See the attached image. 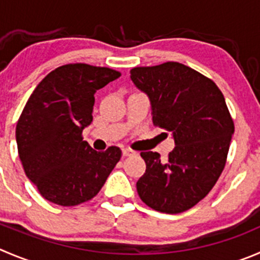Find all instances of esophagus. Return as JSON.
Returning <instances> with one entry per match:
<instances>
[{
	"instance_id": "34e87169",
	"label": "esophagus",
	"mask_w": 260,
	"mask_h": 260,
	"mask_svg": "<svg viewBox=\"0 0 260 260\" xmlns=\"http://www.w3.org/2000/svg\"><path fill=\"white\" fill-rule=\"evenodd\" d=\"M133 154H135L134 150L128 149V148H123V149H122V155H123V157H128V155H133Z\"/></svg>"
}]
</instances>
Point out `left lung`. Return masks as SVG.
<instances>
[{
    "label": "left lung",
    "instance_id": "obj_1",
    "mask_svg": "<svg viewBox=\"0 0 260 260\" xmlns=\"http://www.w3.org/2000/svg\"><path fill=\"white\" fill-rule=\"evenodd\" d=\"M130 78L149 97L153 125L172 133L176 145L167 160L140 153L147 170L138 194L154 211L181 213L207 197L224 169L235 132L226 101L213 80L179 62L134 68Z\"/></svg>",
    "mask_w": 260,
    "mask_h": 260
}]
</instances>
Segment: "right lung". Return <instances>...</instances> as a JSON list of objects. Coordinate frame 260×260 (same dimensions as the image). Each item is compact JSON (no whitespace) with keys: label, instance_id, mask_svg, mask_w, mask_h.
<instances>
[{"label":"right lung","instance_id":"obj_1","mask_svg":"<svg viewBox=\"0 0 260 260\" xmlns=\"http://www.w3.org/2000/svg\"><path fill=\"white\" fill-rule=\"evenodd\" d=\"M121 73L88 63L54 69L37 85L16 123L17 152L39 194L73 207L100 192L121 158L118 147L97 152L83 140L95 91Z\"/></svg>","mask_w":260,"mask_h":260}]
</instances>
